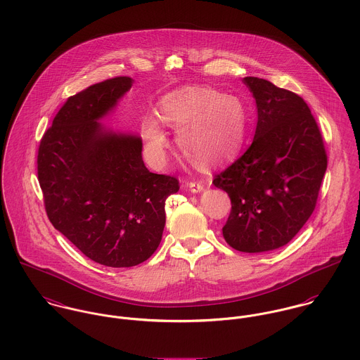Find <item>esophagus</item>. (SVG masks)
Segmentation results:
<instances>
[{
	"label": "esophagus",
	"mask_w": 360,
	"mask_h": 360,
	"mask_svg": "<svg viewBox=\"0 0 360 360\" xmlns=\"http://www.w3.org/2000/svg\"><path fill=\"white\" fill-rule=\"evenodd\" d=\"M186 186H188L193 193H198V192L204 191V184H202L201 181H189V182L186 184Z\"/></svg>",
	"instance_id": "1"
}]
</instances>
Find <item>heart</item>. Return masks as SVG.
I'll return each instance as SVG.
<instances>
[{
	"label": "heart",
	"mask_w": 360,
	"mask_h": 360,
	"mask_svg": "<svg viewBox=\"0 0 360 360\" xmlns=\"http://www.w3.org/2000/svg\"><path fill=\"white\" fill-rule=\"evenodd\" d=\"M161 120L179 129L184 152L201 164H212L233 155L245 135V113L239 98L210 88H181L167 95L160 106ZM146 148L153 159L162 160L168 138L160 121L143 124Z\"/></svg>",
	"instance_id": "1"
}]
</instances>
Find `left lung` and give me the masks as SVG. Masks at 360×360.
<instances>
[{"label":"left lung","instance_id":"left-lung-1","mask_svg":"<svg viewBox=\"0 0 360 360\" xmlns=\"http://www.w3.org/2000/svg\"><path fill=\"white\" fill-rule=\"evenodd\" d=\"M258 109L248 149L212 184L231 198L222 235L243 252L279 248L312 215L327 168L319 125L307 102L271 81L245 77Z\"/></svg>","mask_w":360,"mask_h":360}]
</instances>
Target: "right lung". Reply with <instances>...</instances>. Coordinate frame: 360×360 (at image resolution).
I'll use <instances>...</instances> for the list:
<instances>
[{
	"label": "right lung",
	"mask_w": 360,
	"mask_h": 360,
	"mask_svg": "<svg viewBox=\"0 0 360 360\" xmlns=\"http://www.w3.org/2000/svg\"><path fill=\"white\" fill-rule=\"evenodd\" d=\"M131 85L129 77H113L68 98L37 155L48 219L85 257L112 268L152 257L165 225V200L179 191L175 176L145 167L138 136L108 132L96 121Z\"/></svg>",
	"instance_id": "obj_1"
}]
</instances>
